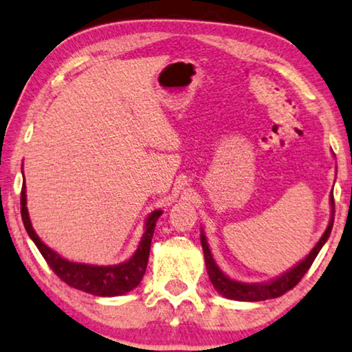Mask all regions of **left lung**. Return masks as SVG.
<instances>
[{
	"mask_svg": "<svg viewBox=\"0 0 352 352\" xmlns=\"http://www.w3.org/2000/svg\"><path fill=\"white\" fill-rule=\"evenodd\" d=\"M330 204H331V219L330 223L327 226L325 232L320 237L318 244L313 250L309 252V255L306 258L292 268L290 271L282 274L277 279L266 282V284H244V282H237L232 280L230 277L225 276L221 271L219 270V266L215 265L214 258H212V254L209 250V244H207V239L204 236V232L201 234V244H202V250H204V258H206V266H207V273H209L210 282L214 284L215 290L221 294L226 298L230 300H237V301H263V300H270V298H277V296L284 295L285 292H289L290 289L298 284L308 270L313 265V261L316 260V256L322 249V245L325 244V241L329 239L331 228H333V215H335V201H333V192L330 195Z\"/></svg>",
	"mask_w": 352,
	"mask_h": 352,
	"instance_id": "left-lung-1",
	"label": "left lung"
}]
</instances>
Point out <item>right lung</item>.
<instances>
[{
    "instance_id": "add662e5",
    "label": "right lung",
    "mask_w": 352,
    "mask_h": 352,
    "mask_svg": "<svg viewBox=\"0 0 352 352\" xmlns=\"http://www.w3.org/2000/svg\"><path fill=\"white\" fill-rule=\"evenodd\" d=\"M21 214L23 225L28 236L36 244L38 250L41 252L44 260L51 266V270L56 273L60 279L68 284L73 289L82 290L86 294L97 295V296H118L122 294H127L135 289L140 284L143 274L146 271L148 265V255H150L151 247V237L155 232L156 221L160 219L162 212L155 210L146 219V230L143 234L138 249L131 260L126 263L116 265V266H94V265H84V263H73L62 258L56 252L44 245L36 232H34L32 223L28 219L27 210V195H25V183L22 185V195H21Z\"/></svg>"
}]
</instances>
